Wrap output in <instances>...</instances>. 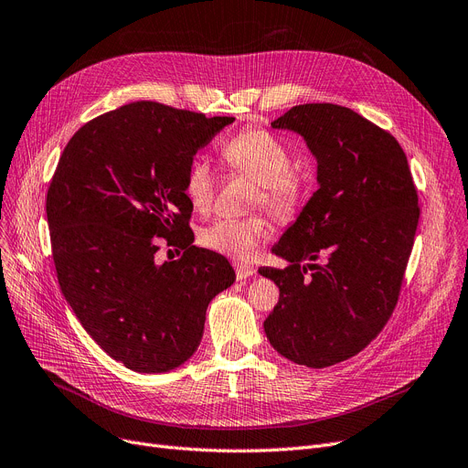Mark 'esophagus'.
<instances>
[{"mask_svg":"<svg viewBox=\"0 0 468 468\" xmlns=\"http://www.w3.org/2000/svg\"><path fill=\"white\" fill-rule=\"evenodd\" d=\"M234 269H236V278L238 280H246V278H250L257 272L251 265H246V263H236Z\"/></svg>","mask_w":468,"mask_h":468,"instance_id":"34e87169","label":"esophagus"}]
</instances>
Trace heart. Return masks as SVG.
<instances>
[{"mask_svg":"<svg viewBox=\"0 0 468 468\" xmlns=\"http://www.w3.org/2000/svg\"><path fill=\"white\" fill-rule=\"evenodd\" d=\"M222 161L230 169L244 173L261 184V201L276 218H290L305 197V184L292 173L288 145L267 130H248L220 147ZM217 175L207 157L190 161L184 176V196L197 213L213 203ZM269 238V224L263 218H217L199 234L201 244L232 259L248 261Z\"/></svg>","mask_w":468,"mask_h":468,"instance_id":"b5f03b06","label":"heart"}]
</instances>
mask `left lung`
<instances>
[{"mask_svg": "<svg viewBox=\"0 0 468 468\" xmlns=\"http://www.w3.org/2000/svg\"><path fill=\"white\" fill-rule=\"evenodd\" d=\"M271 126L303 138L316 192L272 246L290 265L259 271L280 290L263 326L282 357L324 368L357 355L388 323L419 197L398 140L347 107L295 105Z\"/></svg>", "mask_w": 468, "mask_h": 468, "instance_id": "8db88e82", "label": "left lung"}]
</instances>
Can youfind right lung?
Returning <instances> with one entry per match:
<instances>
[{"label": "right lung", "instance_id": "obj_1", "mask_svg": "<svg viewBox=\"0 0 468 468\" xmlns=\"http://www.w3.org/2000/svg\"><path fill=\"white\" fill-rule=\"evenodd\" d=\"M232 122L136 101L86 122L59 159L46 199L59 286L90 338L130 370L188 361L211 299L234 284L227 259L192 246L184 196L197 149ZM159 237L183 257L157 264Z\"/></svg>", "mask_w": 468, "mask_h": 468}]
</instances>
